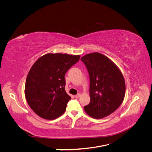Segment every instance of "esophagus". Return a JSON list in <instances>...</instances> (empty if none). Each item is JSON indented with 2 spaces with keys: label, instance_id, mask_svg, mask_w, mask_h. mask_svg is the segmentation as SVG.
Instances as JSON below:
<instances>
[{
  "label": "esophagus",
  "instance_id": "esophagus-1",
  "mask_svg": "<svg viewBox=\"0 0 152 152\" xmlns=\"http://www.w3.org/2000/svg\"><path fill=\"white\" fill-rule=\"evenodd\" d=\"M80 96V93H79V94H76V95L75 96V98H79Z\"/></svg>",
  "mask_w": 152,
  "mask_h": 152
}]
</instances>
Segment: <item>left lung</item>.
I'll return each instance as SVG.
<instances>
[{
  "instance_id": "obj_1",
  "label": "left lung",
  "mask_w": 152,
  "mask_h": 152,
  "mask_svg": "<svg viewBox=\"0 0 152 152\" xmlns=\"http://www.w3.org/2000/svg\"><path fill=\"white\" fill-rule=\"evenodd\" d=\"M89 75L91 102L84 107L89 116L102 118L112 113L124 99L126 84L115 64L99 53L81 58Z\"/></svg>"
}]
</instances>
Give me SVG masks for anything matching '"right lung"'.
Listing matches in <instances>:
<instances>
[{"label":"right lung","mask_w":152,"mask_h":152,"mask_svg":"<svg viewBox=\"0 0 152 152\" xmlns=\"http://www.w3.org/2000/svg\"><path fill=\"white\" fill-rule=\"evenodd\" d=\"M80 57L49 53L31 66L26 77L25 95L30 107L39 117L52 120L65 112L71 99L65 90V75Z\"/></svg>","instance_id":"add662e5"}]
</instances>
